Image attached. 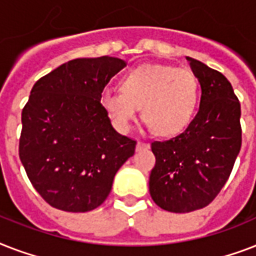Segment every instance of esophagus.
<instances>
[{"label": "esophagus", "mask_w": 256, "mask_h": 256, "mask_svg": "<svg viewBox=\"0 0 256 256\" xmlns=\"http://www.w3.org/2000/svg\"><path fill=\"white\" fill-rule=\"evenodd\" d=\"M150 148V144H146V142H142V140H138V144H136V150L140 152V150H144V148Z\"/></svg>", "instance_id": "obj_1"}]
</instances>
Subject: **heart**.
I'll return each mask as SVG.
<instances>
[{
  "label": "heart",
  "instance_id": "b5f03b06",
  "mask_svg": "<svg viewBox=\"0 0 256 256\" xmlns=\"http://www.w3.org/2000/svg\"><path fill=\"white\" fill-rule=\"evenodd\" d=\"M199 82L192 72L168 65H142L120 80V92L104 88L100 104L120 132H128L140 116L156 134L170 136L187 128L198 104Z\"/></svg>",
  "mask_w": 256,
  "mask_h": 256
}]
</instances>
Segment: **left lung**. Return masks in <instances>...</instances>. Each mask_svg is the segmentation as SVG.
Instances as JSON below:
<instances>
[{
  "label": "left lung",
  "mask_w": 256,
  "mask_h": 256,
  "mask_svg": "<svg viewBox=\"0 0 256 256\" xmlns=\"http://www.w3.org/2000/svg\"><path fill=\"white\" fill-rule=\"evenodd\" d=\"M202 96L187 128L168 140H154L150 174L152 200L170 212L208 206L226 184L242 146L240 104L222 73L188 58Z\"/></svg>",
  "instance_id": "8db88e82"
}]
</instances>
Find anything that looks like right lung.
I'll return each mask as SVG.
<instances>
[{
  "label": "right lung",
  "mask_w": 256,
  "mask_h": 256,
  "mask_svg": "<svg viewBox=\"0 0 256 256\" xmlns=\"http://www.w3.org/2000/svg\"><path fill=\"white\" fill-rule=\"evenodd\" d=\"M126 66L116 57L77 58L34 84L22 110L20 160L37 192L58 210L86 212L110 194L116 171L136 152L100 104Z\"/></svg>",
  "instance_id": "right-lung-1"
}]
</instances>
